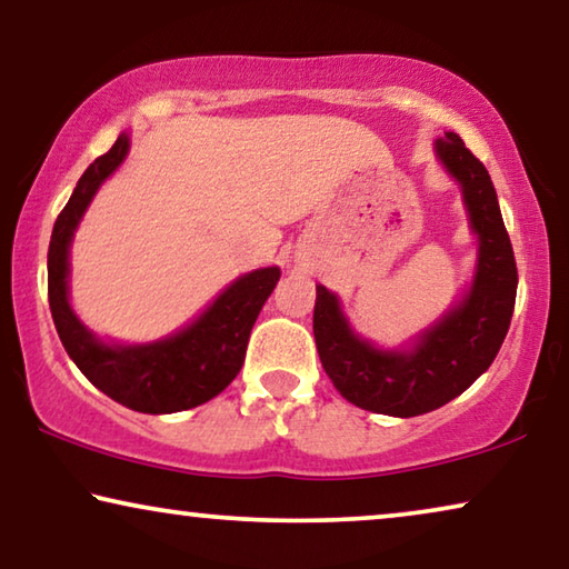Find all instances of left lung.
<instances>
[{
    "label": "left lung",
    "instance_id": "obj_1",
    "mask_svg": "<svg viewBox=\"0 0 569 569\" xmlns=\"http://www.w3.org/2000/svg\"><path fill=\"white\" fill-rule=\"evenodd\" d=\"M435 152L461 183L479 238L477 274L463 300L409 349H378L349 329L337 295L316 287L313 333L326 376L349 403L376 415L417 417L461 396L500 352L516 308V256L492 178L453 131L435 142Z\"/></svg>",
    "mask_w": 569,
    "mask_h": 569
}]
</instances>
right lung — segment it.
I'll list each match as a JSON object with an SVG mask.
<instances>
[{"label": "right lung", "mask_w": 569, "mask_h": 569, "mask_svg": "<svg viewBox=\"0 0 569 569\" xmlns=\"http://www.w3.org/2000/svg\"><path fill=\"white\" fill-rule=\"evenodd\" d=\"M129 137L121 134L77 181L53 222L49 243V306L61 345L82 376L123 407L142 415H173L214 399L232 383L259 310L279 282V267L238 277L197 321L152 345H106L84 329L69 306V246L100 183L121 166Z\"/></svg>", "instance_id": "add662e5"}]
</instances>
